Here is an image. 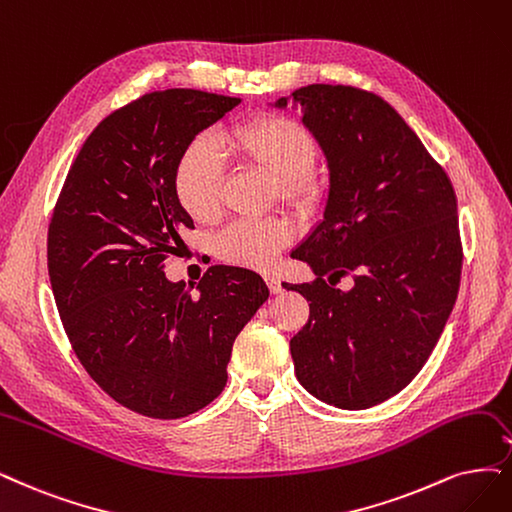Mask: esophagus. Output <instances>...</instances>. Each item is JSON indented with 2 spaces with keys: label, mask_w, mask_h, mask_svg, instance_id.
<instances>
[{
  "label": "esophagus",
  "mask_w": 512,
  "mask_h": 512,
  "mask_svg": "<svg viewBox=\"0 0 512 512\" xmlns=\"http://www.w3.org/2000/svg\"><path fill=\"white\" fill-rule=\"evenodd\" d=\"M266 282H268V287H270V291H272L274 295L282 293V285H280V278H278V276L268 274V276H266Z\"/></svg>",
  "instance_id": "1"
}]
</instances>
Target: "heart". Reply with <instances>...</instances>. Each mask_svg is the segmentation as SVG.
<instances>
[{
    "mask_svg": "<svg viewBox=\"0 0 512 512\" xmlns=\"http://www.w3.org/2000/svg\"><path fill=\"white\" fill-rule=\"evenodd\" d=\"M221 145L236 160L276 179L282 200L312 206L323 194V183L310 168L316 156L314 139L295 120L276 113H259L227 128L221 135ZM221 181L223 162L211 141L198 137L181 151L173 187L177 202L189 217L206 221L217 213ZM291 236L289 221L280 217L242 219L217 236L215 251L234 266L268 270L291 242Z\"/></svg>",
    "mask_w": 512,
    "mask_h": 512,
    "instance_id": "1",
    "label": "heart"
}]
</instances>
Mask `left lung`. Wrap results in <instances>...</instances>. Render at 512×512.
<instances>
[{
    "label": "left lung",
    "instance_id": "left-lung-1",
    "mask_svg": "<svg viewBox=\"0 0 512 512\" xmlns=\"http://www.w3.org/2000/svg\"><path fill=\"white\" fill-rule=\"evenodd\" d=\"M291 99L329 166L323 221L291 253L316 280L282 282L310 301L308 323L291 339L295 375L318 401L367 409L420 373L456 304V192L443 166L377 94L310 84ZM344 275L353 276V287L335 290Z\"/></svg>",
    "mask_w": 512,
    "mask_h": 512
}]
</instances>
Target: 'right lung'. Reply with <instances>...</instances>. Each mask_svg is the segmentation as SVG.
Returning a JSON list of instances; mask_svg holds the SVG:
<instances>
[{"instance_id": "add662e5", "label": "right lung", "mask_w": 512, "mask_h": 512, "mask_svg": "<svg viewBox=\"0 0 512 512\" xmlns=\"http://www.w3.org/2000/svg\"><path fill=\"white\" fill-rule=\"evenodd\" d=\"M238 103L170 88L109 113L52 211L48 274L71 348L113 401L147 418L177 420L215 401L234 339L270 295L244 268H208L196 297L164 276L194 227L175 196V164Z\"/></svg>"}]
</instances>
